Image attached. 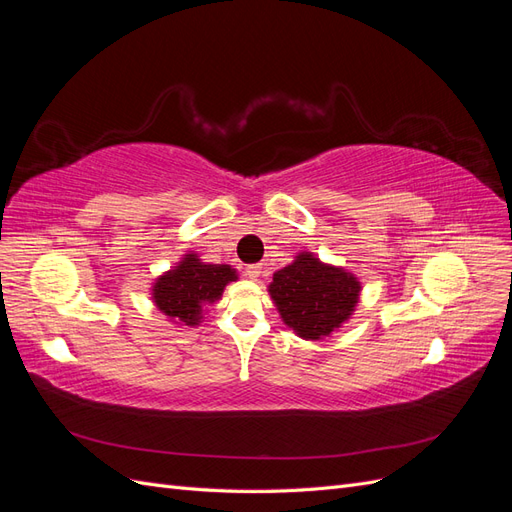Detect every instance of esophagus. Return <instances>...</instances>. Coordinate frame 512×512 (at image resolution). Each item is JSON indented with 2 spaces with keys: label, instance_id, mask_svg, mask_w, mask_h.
<instances>
[{
  "label": "esophagus",
  "instance_id": "obj_1",
  "mask_svg": "<svg viewBox=\"0 0 512 512\" xmlns=\"http://www.w3.org/2000/svg\"><path fill=\"white\" fill-rule=\"evenodd\" d=\"M260 273H262V267H260V265H250V267H245V275L250 277V280H258Z\"/></svg>",
  "mask_w": 512,
  "mask_h": 512
}]
</instances>
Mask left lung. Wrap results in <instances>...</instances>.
Here are the masks:
<instances>
[{
	"instance_id": "obj_1",
	"label": "left lung",
	"mask_w": 512,
	"mask_h": 512,
	"mask_svg": "<svg viewBox=\"0 0 512 512\" xmlns=\"http://www.w3.org/2000/svg\"><path fill=\"white\" fill-rule=\"evenodd\" d=\"M269 292L294 333L303 339H322L350 318L359 303L361 284L352 273L303 252L273 275Z\"/></svg>"
}]
</instances>
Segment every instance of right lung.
I'll return each instance as SVG.
<instances>
[{
	"instance_id": "1",
	"label": "right lung",
	"mask_w": 512,
	"mask_h": 512,
	"mask_svg": "<svg viewBox=\"0 0 512 512\" xmlns=\"http://www.w3.org/2000/svg\"><path fill=\"white\" fill-rule=\"evenodd\" d=\"M235 280L237 273L228 265H205L196 254H185L175 269L153 284V301L175 322L196 327L203 305L218 301L226 284Z\"/></svg>"
}]
</instances>
